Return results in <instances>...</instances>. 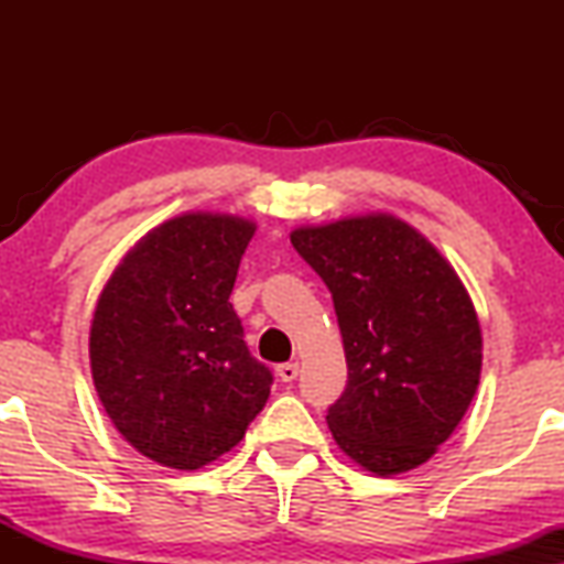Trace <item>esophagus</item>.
<instances>
[{
    "label": "esophagus",
    "instance_id": "obj_1",
    "mask_svg": "<svg viewBox=\"0 0 564 564\" xmlns=\"http://www.w3.org/2000/svg\"><path fill=\"white\" fill-rule=\"evenodd\" d=\"M297 372H300V367L295 365V361H288V365L276 367V377H280L282 382H295Z\"/></svg>",
    "mask_w": 564,
    "mask_h": 564
}]
</instances>
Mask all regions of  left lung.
I'll use <instances>...</instances> for the list:
<instances>
[{"mask_svg":"<svg viewBox=\"0 0 564 564\" xmlns=\"http://www.w3.org/2000/svg\"><path fill=\"white\" fill-rule=\"evenodd\" d=\"M290 241L326 282L341 328L349 382L326 415L336 444L382 477L429 462L480 384L482 334L465 284L384 213L297 228Z\"/></svg>","mask_w":564,"mask_h":564,"instance_id":"left-lung-1","label":"left lung"}]
</instances>
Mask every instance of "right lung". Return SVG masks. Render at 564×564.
Returning <instances> with one entry per match:
<instances>
[{
    "mask_svg": "<svg viewBox=\"0 0 564 564\" xmlns=\"http://www.w3.org/2000/svg\"><path fill=\"white\" fill-rule=\"evenodd\" d=\"M251 220L187 213L145 234L97 300L89 359L115 429L143 457L199 469L241 442L272 388L228 303Z\"/></svg>",
    "mask_w": 564,
    "mask_h": 564,
    "instance_id": "right-lung-1",
    "label": "right lung"
}]
</instances>
